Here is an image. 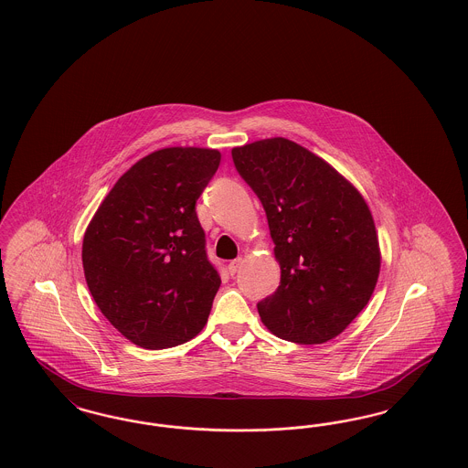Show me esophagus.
Masks as SVG:
<instances>
[{"instance_id": "1", "label": "esophagus", "mask_w": 468, "mask_h": 468, "mask_svg": "<svg viewBox=\"0 0 468 468\" xmlns=\"http://www.w3.org/2000/svg\"><path fill=\"white\" fill-rule=\"evenodd\" d=\"M242 263H244V260H242V258H237V260H233V261L228 265V271H229L231 275H235V273L239 271V268L242 267Z\"/></svg>"}]
</instances>
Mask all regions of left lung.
Instances as JSON below:
<instances>
[{"label": "left lung", "mask_w": 468, "mask_h": 468, "mask_svg": "<svg viewBox=\"0 0 468 468\" xmlns=\"http://www.w3.org/2000/svg\"><path fill=\"white\" fill-rule=\"evenodd\" d=\"M239 176L267 212L281 282L258 312L268 330L296 344L342 334L368 303L380 268L372 214L326 161L286 138L235 147Z\"/></svg>", "instance_id": "left-lung-1"}]
</instances>
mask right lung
I'll use <instances>...</instances> for the list:
<instances>
[{
    "label": "right lung",
    "mask_w": 468,
    "mask_h": 468,
    "mask_svg": "<svg viewBox=\"0 0 468 468\" xmlns=\"http://www.w3.org/2000/svg\"><path fill=\"white\" fill-rule=\"evenodd\" d=\"M219 163L212 149L156 151L115 182L86 229L90 294L140 347L184 344L208 319L221 277L207 256L197 200Z\"/></svg>",
    "instance_id": "obj_1"
}]
</instances>
